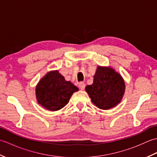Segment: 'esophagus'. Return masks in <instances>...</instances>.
I'll list each match as a JSON object with an SVG mask.
<instances>
[{
  "mask_svg": "<svg viewBox=\"0 0 157 157\" xmlns=\"http://www.w3.org/2000/svg\"><path fill=\"white\" fill-rule=\"evenodd\" d=\"M85 87H86V85L84 82H80L79 84V88L81 90H84Z\"/></svg>",
  "mask_w": 157,
  "mask_h": 157,
  "instance_id": "esophagus-1",
  "label": "esophagus"
}]
</instances>
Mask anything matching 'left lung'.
<instances>
[{
	"label": "left lung",
	"mask_w": 157,
	"mask_h": 157,
	"mask_svg": "<svg viewBox=\"0 0 157 157\" xmlns=\"http://www.w3.org/2000/svg\"><path fill=\"white\" fill-rule=\"evenodd\" d=\"M85 89L93 104L101 109L108 110L121 102L125 85L121 75L113 68L98 66L93 84Z\"/></svg>",
	"instance_id": "left-lung-1"
}]
</instances>
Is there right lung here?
<instances>
[{
    "label": "right lung",
    "instance_id": "1",
    "mask_svg": "<svg viewBox=\"0 0 157 157\" xmlns=\"http://www.w3.org/2000/svg\"><path fill=\"white\" fill-rule=\"evenodd\" d=\"M78 88L56 71H51L43 77L36 88L39 105L51 111H58L67 104L73 92Z\"/></svg>",
    "mask_w": 157,
    "mask_h": 157
}]
</instances>
